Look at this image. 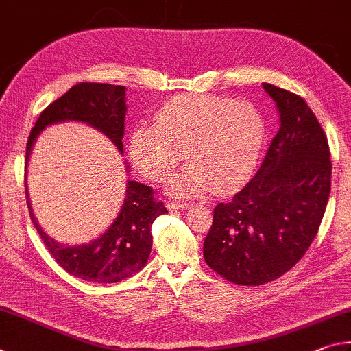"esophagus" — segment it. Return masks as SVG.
Segmentation results:
<instances>
[{
  "label": "esophagus",
  "instance_id": "34e87169",
  "mask_svg": "<svg viewBox=\"0 0 351 351\" xmlns=\"http://www.w3.org/2000/svg\"><path fill=\"white\" fill-rule=\"evenodd\" d=\"M168 210H189L193 205L191 204H177V202H166Z\"/></svg>",
  "mask_w": 351,
  "mask_h": 351
}]
</instances>
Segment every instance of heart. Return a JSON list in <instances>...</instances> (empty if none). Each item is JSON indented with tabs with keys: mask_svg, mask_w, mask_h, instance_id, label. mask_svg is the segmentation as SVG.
Listing matches in <instances>:
<instances>
[{
	"mask_svg": "<svg viewBox=\"0 0 351 351\" xmlns=\"http://www.w3.org/2000/svg\"><path fill=\"white\" fill-rule=\"evenodd\" d=\"M265 121L254 104L217 95H182L158 109L152 126L129 138V156L147 179L163 182L179 162L188 165L168 180L177 197L225 194L242 186L259 162Z\"/></svg>",
	"mask_w": 351,
	"mask_h": 351,
	"instance_id": "1",
	"label": "heart"
}]
</instances>
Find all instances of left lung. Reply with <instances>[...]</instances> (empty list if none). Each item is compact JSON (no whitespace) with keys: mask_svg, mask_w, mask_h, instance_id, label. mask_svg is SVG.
Returning <instances> with one entry per match:
<instances>
[{"mask_svg":"<svg viewBox=\"0 0 351 351\" xmlns=\"http://www.w3.org/2000/svg\"><path fill=\"white\" fill-rule=\"evenodd\" d=\"M279 131L257 174L228 204L214 208L205 262L226 280L262 285L300 261L316 237L330 197V147L304 98L263 83Z\"/></svg>","mask_w":351,"mask_h":351,"instance_id":"8db88e82","label":"left lung"}]
</instances>
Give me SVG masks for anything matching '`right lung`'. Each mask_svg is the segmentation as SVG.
<instances>
[{"label":"right lung","mask_w":351,"mask_h":351,"mask_svg":"<svg viewBox=\"0 0 351 351\" xmlns=\"http://www.w3.org/2000/svg\"><path fill=\"white\" fill-rule=\"evenodd\" d=\"M125 86L78 83L43 110L30 131L26 147V172L30 154L38 135L47 126L63 121H80L106 135L123 154L126 115ZM126 163V174L131 172ZM27 179V177H26ZM30 219L49 253L60 267L78 279L95 284H115L138 273L146 265L152 248L151 226L158 216L168 213L163 202L154 199L152 188L128 180L120 213L103 234L83 245H63L46 234L36 220L29 199Z\"/></svg>","instance_id":"right-lung-1"}]
</instances>
